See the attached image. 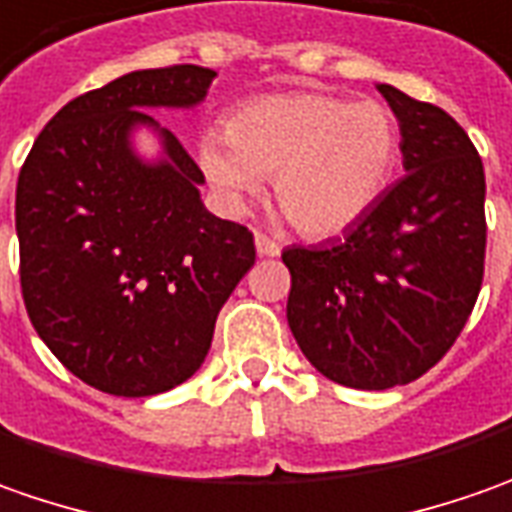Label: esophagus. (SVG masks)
<instances>
[{"label": "esophagus", "mask_w": 512, "mask_h": 512, "mask_svg": "<svg viewBox=\"0 0 512 512\" xmlns=\"http://www.w3.org/2000/svg\"><path fill=\"white\" fill-rule=\"evenodd\" d=\"M255 249H257V255H260V257H277L280 252H283V246H280L277 240L266 238L263 232H257V235H255Z\"/></svg>", "instance_id": "1"}]
</instances>
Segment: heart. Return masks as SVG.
Segmentation results:
<instances>
[{
    "instance_id": "obj_1",
    "label": "heart",
    "mask_w": 512,
    "mask_h": 512,
    "mask_svg": "<svg viewBox=\"0 0 512 512\" xmlns=\"http://www.w3.org/2000/svg\"><path fill=\"white\" fill-rule=\"evenodd\" d=\"M399 161V121L379 101L291 90L243 101L223 135H203L198 164L226 206L240 209L274 178L277 206L309 238L362 221Z\"/></svg>"
}]
</instances>
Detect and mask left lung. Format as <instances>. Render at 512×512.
Wrapping results in <instances>:
<instances>
[{"instance_id": "obj_1", "label": "left lung", "mask_w": 512, "mask_h": 512, "mask_svg": "<svg viewBox=\"0 0 512 512\" xmlns=\"http://www.w3.org/2000/svg\"><path fill=\"white\" fill-rule=\"evenodd\" d=\"M405 175L323 246H291L286 317L306 360L360 391L408 385L448 354L485 274V167L445 110L377 84Z\"/></svg>"}]
</instances>
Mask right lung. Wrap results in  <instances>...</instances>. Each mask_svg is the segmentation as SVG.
I'll use <instances>...</instances> for the list:
<instances>
[{"mask_svg": "<svg viewBox=\"0 0 512 512\" xmlns=\"http://www.w3.org/2000/svg\"><path fill=\"white\" fill-rule=\"evenodd\" d=\"M218 73L133 70L73 98L33 141L16 184L19 277L30 323L70 374L113 397L192 377L215 320L255 266L246 226L201 201L203 172L147 110L198 107ZM150 129L147 162L132 133Z\"/></svg>", "mask_w": 512, "mask_h": 512, "instance_id": "add662e5", "label": "right lung"}]
</instances>
